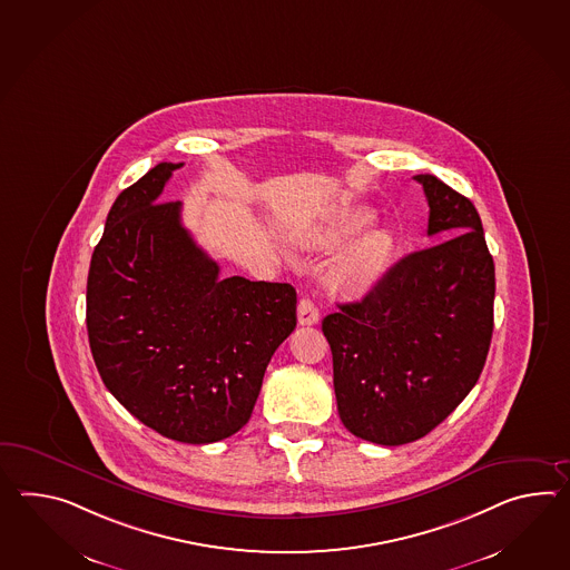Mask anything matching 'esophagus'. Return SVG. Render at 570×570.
<instances>
[{"mask_svg":"<svg viewBox=\"0 0 570 570\" xmlns=\"http://www.w3.org/2000/svg\"><path fill=\"white\" fill-rule=\"evenodd\" d=\"M298 323L301 325H316L318 323V308L311 298H301V303H298Z\"/></svg>","mask_w":570,"mask_h":570,"instance_id":"esophagus-1","label":"esophagus"}]
</instances>
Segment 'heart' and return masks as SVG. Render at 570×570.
I'll use <instances>...</instances> for the list:
<instances>
[{"label":"heart","instance_id":"heart-1","mask_svg":"<svg viewBox=\"0 0 570 570\" xmlns=\"http://www.w3.org/2000/svg\"><path fill=\"white\" fill-rule=\"evenodd\" d=\"M370 220L372 215L366 208L350 206L331 216L330 220L301 233V237H296V245L301 249H333L364 230ZM391 254L393 237L384 228L370 230L333 262L330 269L333 288L347 294L370 291L384 274Z\"/></svg>","mask_w":570,"mask_h":570}]
</instances>
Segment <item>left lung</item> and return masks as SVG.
Listing matches in <instances>:
<instances>
[{"label": "left lung", "mask_w": 570, "mask_h": 570, "mask_svg": "<svg viewBox=\"0 0 570 570\" xmlns=\"http://www.w3.org/2000/svg\"><path fill=\"white\" fill-rule=\"evenodd\" d=\"M428 235L454 238L403 257L360 303L323 318L343 425L403 445L438 428L481 376L493 335L494 264L481 216L431 174Z\"/></svg>", "instance_id": "obj_1"}]
</instances>
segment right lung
<instances>
[{
	"label": "right lung",
	"mask_w": 570,
	"mask_h": 570,
	"mask_svg": "<svg viewBox=\"0 0 570 570\" xmlns=\"http://www.w3.org/2000/svg\"><path fill=\"white\" fill-rule=\"evenodd\" d=\"M184 164H159L112 204L88 274L89 347L106 389L169 440L213 443L249 421L267 364L296 327V291L218 278L159 203Z\"/></svg>",
	"instance_id": "right-lung-1"
}]
</instances>
